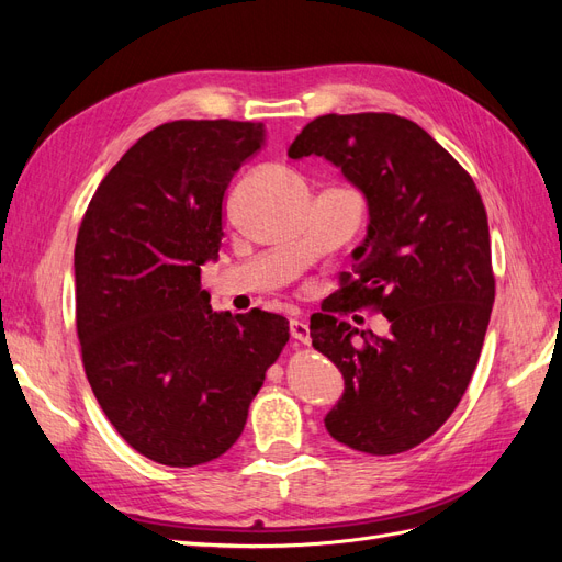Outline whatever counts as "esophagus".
Returning a JSON list of instances; mask_svg holds the SVG:
<instances>
[{
    "label": "esophagus",
    "instance_id": "34e87169",
    "mask_svg": "<svg viewBox=\"0 0 562 562\" xmlns=\"http://www.w3.org/2000/svg\"><path fill=\"white\" fill-rule=\"evenodd\" d=\"M291 335H293V339H297L300 345H310L312 342L310 326L304 321H291Z\"/></svg>",
    "mask_w": 562,
    "mask_h": 562
}]
</instances>
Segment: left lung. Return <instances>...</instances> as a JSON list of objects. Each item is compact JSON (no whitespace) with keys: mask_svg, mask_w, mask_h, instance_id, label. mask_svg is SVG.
<instances>
[{"mask_svg":"<svg viewBox=\"0 0 562 562\" xmlns=\"http://www.w3.org/2000/svg\"><path fill=\"white\" fill-rule=\"evenodd\" d=\"M312 155L359 187L370 215L353 274L310 326L345 378L326 429L359 452L398 454L443 427L479 363L495 302L487 213L450 151L398 114L316 116L288 149ZM353 308L382 311L390 335L338 318Z\"/></svg>","mask_w":562,"mask_h":562,"instance_id":"8db88e82","label":"left lung"}]
</instances>
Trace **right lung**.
I'll return each instance as SVG.
<instances>
[{
  "label": "right lung",
  "mask_w": 562,
  "mask_h": 562,
  "mask_svg": "<svg viewBox=\"0 0 562 562\" xmlns=\"http://www.w3.org/2000/svg\"><path fill=\"white\" fill-rule=\"evenodd\" d=\"M265 126L180 119L145 133L83 213L75 314L89 384L126 443L151 462L225 454L279 359V314L213 312L201 265L223 241V199Z\"/></svg>",
  "instance_id": "right-lung-1"
}]
</instances>
